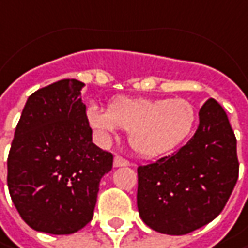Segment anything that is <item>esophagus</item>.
Listing matches in <instances>:
<instances>
[{"mask_svg":"<svg viewBox=\"0 0 248 248\" xmlns=\"http://www.w3.org/2000/svg\"><path fill=\"white\" fill-rule=\"evenodd\" d=\"M127 165H130V162L124 159V156L116 155L113 158V167H127Z\"/></svg>","mask_w":248,"mask_h":248,"instance_id":"1","label":"esophagus"}]
</instances>
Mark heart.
<instances>
[{
    "instance_id": "b5f03b06",
    "label": "heart",
    "mask_w": 248,
    "mask_h": 248,
    "mask_svg": "<svg viewBox=\"0 0 248 248\" xmlns=\"http://www.w3.org/2000/svg\"><path fill=\"white\" fill-rule=\"evenodd\" d=\"M87 119L105 137L116 129L129 133L130 145L143 156H159L170 153L191 135L197 113L185 98H127L119 97L104 111L97 105L87 108Z\"/></svg>"
}]
</instances>
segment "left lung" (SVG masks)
Instances as JSON below:
<instances>
[{"label": "left lung", "mask_w": 248, "mask_h": 248, "mask_svg": "<svg viewBox=\"0 0 248 248\" xmlns=\"http://www.w3.org/2000/svg\"><path fill=\"white\" fill-rule=\"evenodd\" d=\"M194 136L172 155L137 168V207L151 229L187 234L214 221L239 178L236 136L228 115L210 98Z\"/></svg>", "instance_id": "1"}]
</instances>
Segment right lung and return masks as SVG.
<instances>
[{"instance_id":"add662e5","label":"right lung","mask_w":248,"mask_h":248,"mask_svg":"<svg viewBox=\"0 0 248 248\" xmlns=\"http://www.w3.org/2000/svg\"><path fill=\"white\" fill-rule=\"evenodd\" d=\"M84 84L55 81L27 98L8 155V188L27 225L70 234L93 219L100 180L113 155L93 144Z\"/></svg>"}]
</instances>
